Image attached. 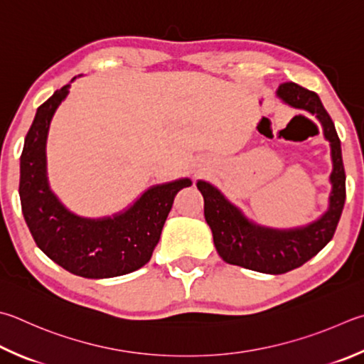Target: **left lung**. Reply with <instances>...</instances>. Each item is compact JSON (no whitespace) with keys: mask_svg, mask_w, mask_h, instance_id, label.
I'll list each match as a JSON object with an SVG mask.
<instances>
[{"mask_svg":"<svg viewBox=\"0 0 364 364\" xmlns=\"http://www.w3.org/2000/svg\"><path fill=\"white\" fill-rule=\"evenodd\" d=\"M277 97L291 108L304 109L318 119L323 136L329 141L333 170L329 175L331 193L325 213L318 220L299 228L275 229L262 226L247 218L213 184L203 180L197 181V189L203 196L205 221L211 229L218 255L228 264L270 275L289 272L325 248L333 239L346 202V171L341 140L320 97L294 82L279 85Z\"/></svg>","mask_w":364,"mask_h":364,"instance_id":"1","label":"left lung"}]
</instances>
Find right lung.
I'll use <instances>...</instances> for the list:
<instances>
[{"label": "right lung", "mask_w": 364, "mask_h": 364, "mask_svg": "<svg viewBox=\"0 0 364 364\" xmlns=\"http://www.w3.org/2000/svg\"><path fill=\"white\" fill-rule=\"evenodd\" d=\"M68 94L70 84L55 90L38 108L25 136L18 194L26 226L38 248L71 274L84 279L130 274L151 259L175 196L193 181L180 178L151 186L113 216L73 213L50 189L46 153L52 117Z\"/></svg>", "instance_id": "obj_1"}]
</instances>
